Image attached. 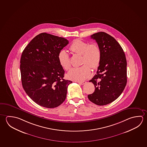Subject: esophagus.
<instances>
[{
  "label": "esophagus",
  "mask_w": 147,
  "mask_h": 147,
  "mask_svg": "<svg viewBox=\"0 0 147 147\" xmlns=\"http://www.w3.org/2000/svg\"><path fill=\"white\" fill-rule=\"evenodd\" d=\"M79 84H80V85H84L86 83V82H77Z\"/></svg>",
  "instance_id": "esophagus-1"
}]
</instances>
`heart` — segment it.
<instances>
[{
  "label": "heart",
  "mask_w": 147,
  "mask_h": 147,
  "mask_svg": "<svg viewBox=\"0 0 147 147\" xmlns=\"http://www.w3.org/2000/svg\"><path fill=\"white\" fill-rule=\"evenodd\" d=\"M70 51L73 54L81 55V67L73 68L68 72L69 79L82 81L89 77L91 69L96 70L100 64L102 53L100 47L96 43L89 44L80 39H75L70 45ZM58 60L61 67L65 71L70 70L71 65L70 57L67 52L62 50L59 53Z\"/></svg>",
  "instance_id": "heart-1"
}]
</instances>
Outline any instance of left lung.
Here are the masks:
<instances>
[{"label":"left lung","instance_id":"1","mask_svg":"<svg viewBox=\"0 0 147 147\" xmlns=\"http://www.w3.org/2000/svg\"><path fill=\"white\" fill-rule=\"evenodd\" d=\"M91 38L100 47L102 57L96 74L89 81L95 90L88 98L96 105H105L116 100L126 86V57L120 45L109 34L99 32Z\"/></svg>","mask_w":147,"mask_h":147}]
</instances>
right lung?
Instances as JSON below:
<instances>
[{
  "instance_id": "1",
  "label": "right lung",
  "mask_w": 147,
  "mask_h": 147,
  "mask_svg": "<svg viewBox=\"0 0 147 147\" xmlns=\"http://www.w3.org/2000/svg\"><path fill=\"white\" fill-rule=\"evenodd\" d=\"M69 41L41 33L29 42L20 61L22 84L27 95L39 105L57 107L65 100L67 86L72 82L63 78L65 71L58 54Z\"/></svg>"
}]
</instances>
